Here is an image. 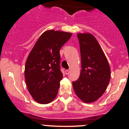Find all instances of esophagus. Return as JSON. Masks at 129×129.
<instances>
[{
  "instance_id": "34e87169",
  "label": "esophagus",
  "mask_w": 129,
  "mask_h": 129,
  "mask_svg": "<svg viewBox=\"0 0 129 129\" xmlns=\"http://www.w3.org/2000/svg\"><path fill=\"white\" fill-rule=\"evenodd\" d=\"M66 75H69V73H70V71H69V70H66Z\"/></svg>"
}]
</instances>
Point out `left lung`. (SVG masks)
I'll list each match as a JSON object with an SVG mask.
<instances>
[{"mask_svg": "<svg viewBox=\"0 0 129 129\" xmlns=\"http://www.w3.org/2000/svg\"><path fill=\"white\" fill-rule=\"evenodd\" d=\"M82 70L72 85L77 95L85 103L97 101L102 95L110 79L109 62L99 44L90 34H77Z\"/></svg>", "mask_w": 129, "mask_h": 129, "instance_id": "left-lung-1", "label": "left lung"}]
</instances>
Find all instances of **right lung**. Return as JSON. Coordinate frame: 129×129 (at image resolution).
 Wrapping results in <instances>:
<instances>
[{
    "label": "right lung",
    "instance_id": "right-lung-1",
    "mask_svg": "<svg viewBox=\"0 0 129 129\" xmlns=\"http://www.w3.org/2000/svg\"><path fill=\"white\" fill-rule=\"evenodd\" d=\"M72 34L49 30L39 38L25 66V79L28 92L37 102L46 104L56 97L63 74L59 52Z\"/></svg>",
    "mask_w": 129,
    "mask_h": 129
}]
</instances>
